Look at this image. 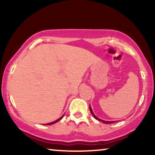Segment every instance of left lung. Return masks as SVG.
I'll return each mask as SVG.
<instances>
[{
  "label": "left lung",
  "instance_id": "8db88e82",
  "mask_svg": "<svg viewBox=\"0 0 155 155\" xmlns=\"http://www.w3.org/2000/svg\"><path fill=\"white\" fill-rule=\"evenodd\" d=\"M90 112H91V114H92V115L93 116H94V118H95V119L98 120H99V121H101V122H102V123H104V124H112V123H114V122H116V121H107V120H101V119H100V118H99L98 117H97V116H95L94 114V113H93V111H92V108H91L90 105Z\"/></svg>",
  "mask_w": 155,
  "mask_h": 155
}]
</instances>
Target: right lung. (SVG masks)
<instances>
[{
    "instance_id": "obj_1",
    "label": "right lung",
    "mask_w": 155,
    "mask_h": 155,
    "mask_svg": "<svg viewBox=\"0 0 155 155\" xmlns=\"http://www.w3.org/2000/svg\"><path fill=\"white\" fill-rule=\"evenodd\" d=\"M63 115H64V114H63ZM63 115L61 116V118H59L58 119H57L56 120H55V121H53V122H51V123H48V124H44V125H45V126H49V125H53V124H56V123H57L58 121H59V120H61V119H62L63 118Z\"/></svg>"
}]
</instances>
